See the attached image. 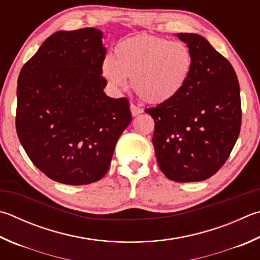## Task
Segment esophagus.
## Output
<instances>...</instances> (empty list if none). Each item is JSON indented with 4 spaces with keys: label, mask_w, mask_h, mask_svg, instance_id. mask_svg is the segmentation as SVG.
<instances>
[{
    "label": "esophagus",
    "mask_w": 260,
    "mask_h": 260,
    "mask_svg": "<svg viewBox=\"0 0 260 260\" xmlns=\"http://www.w3.org/2000/svg\"><path fill=\"white\" fill-rule=\"evenodd\" d=\"M131 112H132V115L135 117V116H138L140 114H142L143 109H142V108H140L136 105H134V103H131Z\"/></svg>",
    "instance_id": "34e87169"
}]
</instances>
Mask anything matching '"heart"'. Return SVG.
Here are the masks:
<instances>
[{
	"label": "heart",
	"mask_w": 260,
	"mask_h": 260,
	"mask_svg": "<svg viewBox=\"0 0 260 260\" xmlns=\"http://www.w3.org/2000/svg\"><path fill=\"white\" fill-rule=\"evenodd\" d=\"M194 59L183 42L154 35H138L118 42L115 59L106 56L102 73L112 86L131 78L133 91L151 105L166 103L181 93L190 79Z\"/></svg>",
	"instance_id": "1"
}]
</instances>
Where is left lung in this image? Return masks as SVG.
Masks as SVG:
<instances>
[{"mask_svg": "<svg viewBox=\"0 0 260 260\" xmlns=\"http://www.w3.org/2000/svg\"><path fill=\"white\" fill-rule=\"evenodd\" d=\"M194 64L172 101L146 108L154 120L152 143L161 172L175 182L211 177L229 159L241 129V98L235 70L204 37L179 32Z\"/></svg>", "mask_w": 260, "mask_h": 260, "instance_id": "1", "label": "left lung"}]
</instances>
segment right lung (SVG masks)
<instances>
[{
	"instance_id": "1",
	"label": "right lung",
	"mask_w": 260,
	"mask_h": 260,
	"mask_svg": "<svg viewBox=\"0 0 260 260\" xmlns=\"http://www.w3.org/2000/svg\"><path fill=\"white\" fill-rule=\"evenodd\" d=\"M105 59L101 30H61L46 39L19 74V141L31 162L55 182L100 181L132 120L128 100L103 92Z\"/></svg>"
}]
</instances>
